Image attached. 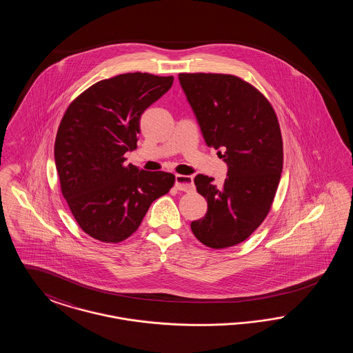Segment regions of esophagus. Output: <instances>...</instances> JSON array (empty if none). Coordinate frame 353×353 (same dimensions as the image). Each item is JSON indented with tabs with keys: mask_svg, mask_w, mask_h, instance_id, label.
<instances>
[{
	"mask_svg": "<svg viewBox=\"0 0 353 353\" xmlns=\"http://www.w3.org/2000/svg\"><path fill=\"white\" fill-rule=\"evenodd\" d=\"M174 186L179 189V190H183V192H189L194 188V183H193V177L190 176H184V174H177L174 177Z\"/></svg>",
	"mask_w": 353,
	"mask_h": 353,
	"instance_id": "esophagus-1",
	"label": "esophagus"
}]
</instances>
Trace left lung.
<instances>
[{"label": "left lung", "mask_w": 353, "mask_h": 353, "mask_svg": "<svg viewBox=\"0 0 353 353\" xmlns=\"http://www.w3.org/2000/svg\"><path fill=\"white\" fill-rule=\"evenodd\" d=\"M208 147L228 165L222 186L197 174V192L208 201L205 217L190 223L212 249L245 241L269 213L283 168L276 115L252 84L226 74H179Z\"/></svg>", "instance_id": "left-lung-1"}]
</instances>
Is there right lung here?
<instances>
[{"label": "right lung", "instance_id": "obj_1", "mask_svg": "<svg viewBox=\"0 0 353 353\" xmlns=\"http://www.w3.org/2000/svg\"><path fill=\"white\" fill-rule=\"evenodd\" d=\"M172 83L173 77L121 74L91 85L63 115L55 167L74 219L92 238L124 241L173 186L172 173L140 170L124 157L137 147L141 114Z\"/></svg>", "mask_w": 353, "mask_h": 353}]
</instances>
